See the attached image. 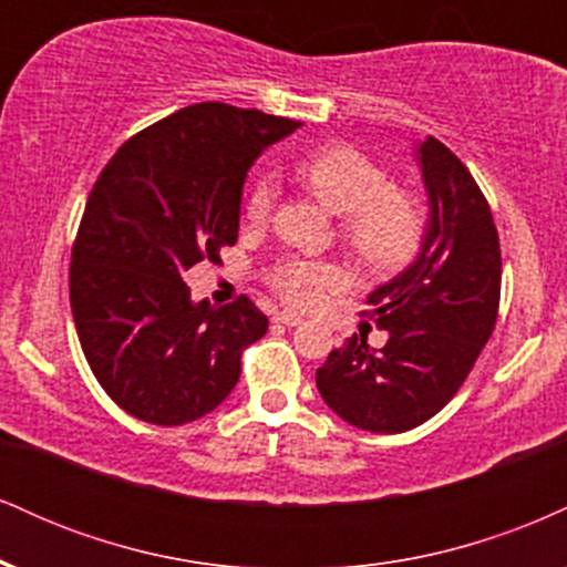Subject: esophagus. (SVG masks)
<instances>
[{
	"mask_svg": "<svg viewBox=\"0 0 567 567\" xmlns=\"http://www.w3.org/2000/svg\"><path fill=\"white\" fill-rule=\"evenodd\" d=\"M275 322H279V324H288V328H296V324H301L303 320H301V317L296 315V311H277V315H275Z\"/></svg>",
	"mask_w": 567,
	"mask_h": 567,
	"instance_id": "34e87169",
	"label": "esophagus"
}]
</instances>
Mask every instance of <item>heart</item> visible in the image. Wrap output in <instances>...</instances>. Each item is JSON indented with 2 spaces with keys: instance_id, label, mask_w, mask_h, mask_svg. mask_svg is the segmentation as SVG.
Returning a JSON list of instances; mask_svg holds the SVG:
<instances>
[{
  "instance_id": "obj_1",
  "label": "heart",
  "mask_w": 567,
  "mask_h": 567,
  "mask_svg": "<svg viewBox=\"0 0 567 567\" xmlns=\"http://www.w3.org/2000/svg\"><path fill=\"white\" fill-rule=\"evenodd\" d=\"M296 173L333 213H341V239L370 271H394L413 261L426 237V210L410 192L394 188L379 162L351 146H322L296 162ZM277 186L269 175L252 181L245 216L269 218ZM271 288L292 306L320 303L341 285V266L311 258H288L271 269Z\"/></svg>"
}]
</instances>
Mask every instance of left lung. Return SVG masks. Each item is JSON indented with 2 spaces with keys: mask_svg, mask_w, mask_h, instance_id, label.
Listing matches in <instances>:
<instances>
[{
  "mask_svg": "<svg viewBox=\"0 0 567 567\" xmlns=\"http://www.w3.org/2000/svg\"><path fill=\"white\" fill-rule=\"evenodd\" d=\"M429 194L419 258L368 296L386 343L347 338L317 370L336 415L375 434H400L440 413L472 373L496 328L501 247L491 205L445 143L415 148Z\"/></svg>",
  "mask_w": 567,
  "mask_h": 567,
  "instance_id": "1",
  "label": "left lung"
}]
</instances>
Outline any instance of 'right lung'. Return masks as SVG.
I'll return each instance as SVG.
<instances>
[{"label": "right lung", "instance_id": "1", "mask_svg": "<svg viewBox=\"0 0 567 567\" xmlns=\"http://www.w3.org/2000/svg\"><path fill=\"white\" fill-rule=\"evenodd\" d=\"M301 122L194 103L125 141L90 192L69 292L87 365L138 421L181 426L216 410L269 320L247 296L194 303L186 271L237 243L252 162Z\"/></svg>", "mask_w": 567, "mask_h": 567}]
</instances>
